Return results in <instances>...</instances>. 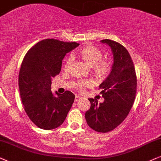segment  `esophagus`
Returning <instances> with one entry per match:
<instances>
[{"instance_id": "1", "label": "esophagus", "mask_w": 161, "mask_h": 161, "mask_svg": "<svg viewBox=\"0 0 161 161\" xmlns=\"http://www.w3.org/2000/svg\"><path fill=\"white\" fill-rule=\"evenodd\" d=\"M81 99V97L80 96H76V97H75V99H74V101L75 102H78V101H79Z\"/></svg>"}]
</instances>
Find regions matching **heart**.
Instances as JSON below:
<instances>
[{
    "label": "heart",
    "mask_w": 161,
    "mask_h": 161,
    "mask_svg": "<svg viewBox=\"0 0 161 161\" xmlns=\"http://www.w3.org/2000/svg\"><path fill=\"white\" fill-rule=\"evenodd\" d=\"M78 54L81 59L87 65L93 68V71L98 79H103L106 78L110 74L111 70L110 63L107 59H101L103 57V53L99 49L91 45L83 47L79 51ZM71 57H68L64 63V69L68 70L72 63ZM91 82L89 81L81 82L78 84V88L80 91H84L85 87L90 86Z\"/></svg>",
    "instance_id": "b5f03b06"
}]
</instances>
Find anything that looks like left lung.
<instances>
[{
  "instance_id": "left-lung-1",
  "label": "left lung",
  "mask_w": 161,
  "mask_h": 161,
  "mask_svg": "<svg viewBox=\"0 0 161 161\" xmlns=\"http://www.w3.org/2000/svg\"><path fill=\"white\" fill-rule=\"evenodd\" d=\"M113 54L110 74L99 85L104 102L88 98L91 108L85 113V119L91 129L98 132L114 130L127 118L133 104L137 90V77L129 52L119 42L105 39Z\"/></svg>"
}]
</instances>
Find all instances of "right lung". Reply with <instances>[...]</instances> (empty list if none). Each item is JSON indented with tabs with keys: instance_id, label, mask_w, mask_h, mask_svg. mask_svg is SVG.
I'll list each match as a JSON object with an SVG mask.
<instances>
[{
	"instance_id": "right-lung-1",
	"label": "right lung",
	"mask_w": 161,
	"mask_h": 161,
	"mask_svg": "<svg viewBox=\"0 0 161 161\" xmlns=\"http://www.w3.org/2000/svg\"><path fill=\"white\" fill-rule=\"evenodd\" d=\"M76 42L42 40L28 51L21 64L18 85L24 110L31 121L42 130H53L65 121L75 95L51 90V79L58 75L65 54L76 48Z\"/></svg>"
}]
</instances>
